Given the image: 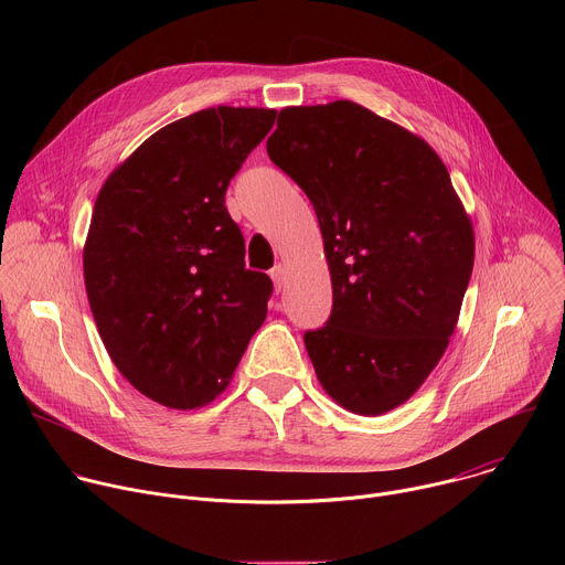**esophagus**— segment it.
I'll use <instances>...</instances> for the list:
<instances>
[{
	"label": "esophagus",
	"instance_id": "esophagus-1",
	"mask_svg": "<svg viewBox=\"0 0 565 565\" xmlns=\"http://www.w3.org/2000/svg\"><path fill=\"white\" fill-rule=\"evenodd\" d=\"M270 279H273L275 288L281 290V286H284V281H286V268H284L281 264H277V266L270 270Z\"/></svg>",
	"mask_w": 565,
	"mask_h": 565
}]
</instances>
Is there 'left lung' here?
<instances>
[{
	"mask_svg": "<svg viewBox=\"0 0 565 565\" xmlns=\"http://www.w3.org/2000/svg\"><path fill=\"white\" fill-rule=\"evenodd\" d=\"M310 199L333 310L303 344L344 409L380 416L440 362L473 268L471 221L438 153L351 100L286 107L266 142Z\"/></svg>",
	"mask_w": 565,
	"mask_h": 565,
	"instance_id": "1",
	"label": "left lung"
}]
</instances>
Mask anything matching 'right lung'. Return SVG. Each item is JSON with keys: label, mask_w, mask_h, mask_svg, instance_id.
<instances>
[{"label": "right lung", "mask_w": 565, "mask_h": 565, "mask_svg": "<svg viewBox=\"0 0 565 565\" xmlns=\"http://www.w3.org/2000/svg\"><path fill=\"white\" fill-rule=\"evenodd\" d=\"M275 109L212 107L149 136L105 181L85 244V286L118 371L170 409L230 382L264 324L273 281L246 268L225 190Z\"/></svg>", "instance_id": "add662e5"}]
</instances>
